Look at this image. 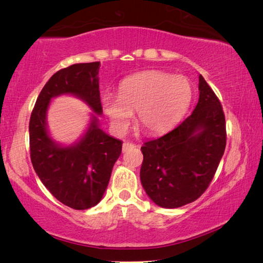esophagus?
<instances>
[{"label":"esophagus","mask_w":263,"mask_h":263,"mask_svg":"<svg viewBox=\"0 0 263 263\" xmlns=\"http://www.w3.org/2000/svg\"><path fill=\"white\" fill-rule=\"evenodd\" d=\"M132 147H135V145L131 144V142H124L122 149H123V152H127V151Z\"/></svg>","instance_id":"obj_1"}]
</instances>
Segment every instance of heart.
Returning <instances> with one entry per match:
<instances>
[{
	"label": "heart",
	"instance_id": "b5f03b06",
	"mask_svg": "<svg viewBox=\"0 0 263 263\" xmlns=\"http://www.w3.org/2000/svg\"><path fill=\"white\" fill-rule=\"evenodd\" d=\"M193 100V86L183 75L147 70L123 80L118 96L104 94L102 109L114 130H126L133 111L142 130L157 135L176 125Z\"/></svg>",
	"mask_w": 263,
	"mask_h": 263
}]
</instances>
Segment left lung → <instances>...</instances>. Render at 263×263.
<instances>
[{"instance_id": "obj_1", "label": "left lung", "mask_w": 263, "mask_h": 263, "mask_svg": "<svg viewBox=\"0 0 263 263\" xmlns=\"http://www.w3.org/2000/svg\"><path fill=\"white\" fill-rule=\"evenodd\" d=\"M199 99L174 130L141 147L140 181L151 201L166 209L197 199L210 184L226 146L220 102L199 75Z\"/></svg>"}]
</instances>
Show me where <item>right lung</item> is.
I'll list each match as a JSON object with an SVG mask.
<instances>
[{
  "label": "right lung",
  "instance_id": "right-lung-1",
  "mask_svg": "<svg viewBox=\"0 0 263 263\" xmlns=\"http://www.w3.org/2000/svg\"><path fill=\"white\" fill-rule=\"evenodd\" d=\"M101 64H75L57 72L42 89L30 118V152L33 169L58 201L75 210H87L101 202L114 164L122 153V141L100 127L102 110L99 86ZM72 95L92 109L91 122L73 144L62 145L49 135L47 111L58 96Z\"/></svg>",
  "mask_w": 263,
  "mask_h": 263
}]
</instances>
